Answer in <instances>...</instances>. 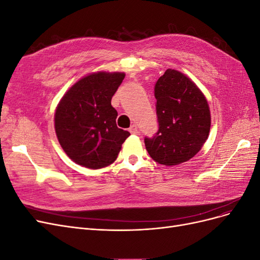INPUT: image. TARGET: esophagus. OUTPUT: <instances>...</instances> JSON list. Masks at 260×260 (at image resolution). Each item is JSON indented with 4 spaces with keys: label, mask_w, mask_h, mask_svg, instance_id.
<instances>
[{
    "label": "esophagus",
    "mask_w": 260,
    "mask_h": 260,
    "mask_svg": "<svg viewBox=\"0 0 260 260\" xmlns=\"http://www.w3.org/2000/svg\"><path fill=\"white\" fill-rule=\"evenodd\" d=\"M129 131H130V133H132V135H135V133H138V125L137 124H132L131 127L129 128Z\"/></svg>",
    "instance_id": "1"
}]
</instances>
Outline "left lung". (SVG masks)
<instances>
[{"label":"left lung","mask_w":260,"mask_h":260,"mask_svg":"<svg viewBox=\"0 0 260 260\" xmlns=\"http://www.w3.org/2000/svg\"><path fill=\"white\" fill-rule=\"evenodd\" d=\"M158 131L145 138L149 156L164 166H175L198 154L209 135L207 100L190 78L167 69L154 88Z\"/></svg>","instance_id":"left-lung-1"}]
</instances>
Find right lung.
I'll return each mask as SVG.
<instances>
[{
	"label": "right lung",
	"instance_id": "right-lung-1",
	"mask_svg": "<svg viewBox=\"0 0 260 260\" xmlns=\"http://www.w3.org/2000/svg\"><path fill=\"white\" fill-rule=\"evenodd\" d=\"M123 73L100 72L83 77L62 96L55 112V132L70 159L100 169L113 164L130 133L116 124L112 98Z\"/></svg>",
	"mask_w": 260,
	"mask_h": 260
}]
</instances>
